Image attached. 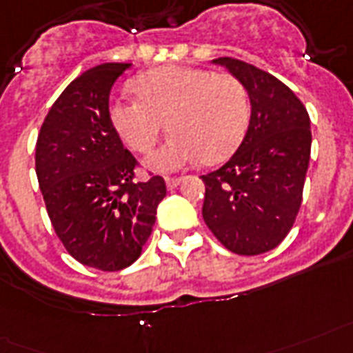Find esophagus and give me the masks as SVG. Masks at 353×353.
<instances>
[{
	"label": "esophagus",
	"mask_w": 353,
	"mask_h": 353,
	"mask_svg": "<svg viewBox=\"0 0 353 353\" xmlns=\"http://www.w3.org/2000/svg\"><path fill=\"white\" fill-rule=\"evenodd\" d=\"M180 182H182V179H171V176H168V179H165V185H168V190H174L176 185H180Z\"/></svg>",
	"instance_id": "34e87169"
}]
</instances>
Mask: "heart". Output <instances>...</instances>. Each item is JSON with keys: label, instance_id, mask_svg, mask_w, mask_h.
I'll use <instances>...</instances> for the list:
<instances>
[{"label": "heart", "instance_id": "heart-1", "mask_svg": "<svg viewBox=\"0 0 353 353\" xmlns=\"http://www.w3.org/2000/svg\"><path fill=\"white\" fill-rule=\"evenodd\" d=\"M138 99H117L110 119L132 151L145 154L162 132L173 136L145 160L152 171L169 173L201 160L223 162L247 132L250 105L247 90L230 73L190 65H162L134 79Z\"/></svg>", "mask_w": 353, "mask_h": 353}]
</instances>
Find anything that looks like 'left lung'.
I'll return each instance as SVG.
<instances>
[{
    "mask_svg": "<svg viewBox=\"0 0 353 353\" xmlns=\"http://www.w3.org/2000/svg\"><path fill=\"white\" fill-rule=\"evenodd\" d=\"M245 86L250 121L236 154L206 185L202 217L230 252L258 256L280 245L302 204L311 154V123L293 90L270 73L243 60L221 57Z\"/></svg>",
    "mask_w": 353,
    "mask_h": 353,
    "instance_id": "left-lung-1",
    "label": "left lung"
}]
</instances>
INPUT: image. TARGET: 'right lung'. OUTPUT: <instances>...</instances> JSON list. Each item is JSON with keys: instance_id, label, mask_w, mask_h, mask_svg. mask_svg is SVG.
Instances as JSON below:
<instances>
[{"instance_id": "1", "label": "right lung", "mask_w": 353, "mask_h": 353, "mask_svg": "<svg viewBox=\"0 0 353 353\" xmlns=\"http://www.w3.org/2000/svg\"><path fill=\"white\" fill-rule=\"evenodd\" d=\"M130 64L95 65L54 101L37 139V176L57 236L79 263L132 265L165 196L162 176L134 182L136 158L112 125L110 90Z\"/></svg>"}]
</instances>
